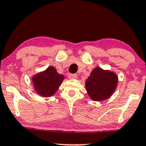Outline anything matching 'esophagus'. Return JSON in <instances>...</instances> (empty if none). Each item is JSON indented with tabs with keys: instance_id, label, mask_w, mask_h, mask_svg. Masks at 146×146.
<instances>
[{
	"instance_id": "34e87169",
	"label": "esophagus",
	"mask_w": 146,
	"mask_h": 146,
	"mask_svg": "<svg viewBox=\"0 0 146 146\" xmlns=\"http://www.w3.org/2000/svg\"><path fill=\"white\" fill-rule=\"evenodd\" d=\"M77 76H78L76 74H69V79H76Z\"/></svg>"
}]
</instances>
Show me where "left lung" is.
<instances>
[{
  "mask_svg": "<svg viewBox=\"0 0 146 146\" xmlns=\"http://www.w3.org/2000/svg\"><path fill=\"white\" fill-rule=\"evenodd\" d=\"M118 77L113 72L97 67L86 80V89L94 101H103L112 95L116 89Z\"/></svg>",
  "mask_w": 146,
  "mask_h": 146,
  "instance_id": "obj_1",
  "label": "left lung"
}]
</instances>
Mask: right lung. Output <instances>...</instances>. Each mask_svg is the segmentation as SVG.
I'll use <instances>...</instances> for the list:
<instances>
[{"label":"right lung","instance_id":"right-lung-1","mask_svg":"<svg viewBox=\"0 0 146 146\" xmlns=\"http://www.w3.org/2000/svg\"><path fill=\"white\" fill-rule=\"evenodd\" d=\"M65 76L58 73L54 67L50 66L44 71L36 74L32 77L35 91L40 96L49 98L58 90Z\"/></svg>","mask_w":146,"mask_h":146}]
</instances>
